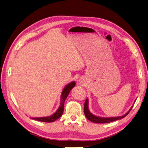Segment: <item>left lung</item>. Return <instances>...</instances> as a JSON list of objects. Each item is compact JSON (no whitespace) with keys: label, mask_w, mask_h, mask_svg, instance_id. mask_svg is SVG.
<instances>
[{"label":"left lung","mask_w":148,"mask_h":148,"mask_svg":"<svg viewBox=\"0 0 148 148\" xmlns=\"http://www.w3.org/2000/svg\"><path fill=\"white\" fill-rule=\"evenodd\" d=\"M136 101V100H135ZM134 101V103H135ZM133 106L131 107V108L125 114L121 116H117V117H99L96 116L94 114H92L90 112L89 109V99L87 98L86 102L84 103V114L86 117H87V119H89L90 121H91L92 123H109L112 122V121H114L116 120H119L124 118V117H126L129 112H130V111L132 109Z\"/></svg>","instance_id":"8db88e82"}]
</instances>
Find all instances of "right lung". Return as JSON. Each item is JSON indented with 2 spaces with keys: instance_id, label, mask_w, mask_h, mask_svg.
Here are the masks:
<instances>
[{
  "instance_id": "obj_1",
  "label": "right lung",
  "mask_w": 148,
  "mask_h": 148,
  "mask_svg": "<svg viewBox=\"0 0 148 148\" xmlns=\"http://www.w3.org/2000/svg\"><path fill=\"white\" fill-rule=\"evenodd\" d=\"M75 86V82L74 81H72L69 84H67L64 88L63 89L61 96H60V103L59 108L54 114L52 115L46 117H31L32 119H34L36 121H41V122L45 123H52L54 122L56 120L59 119V117L62 116L64 111V102H65L67 97L69 95V94L71 89H73Z\"/></svg>"
}]
</instances>
